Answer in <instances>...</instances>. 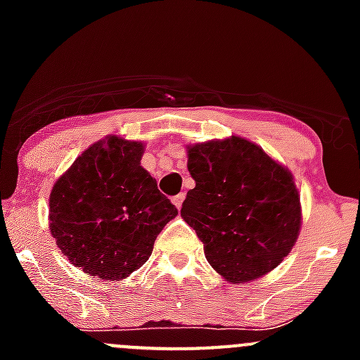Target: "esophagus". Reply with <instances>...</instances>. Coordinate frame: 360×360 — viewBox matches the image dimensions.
Masks as SVG:
<instances>
[{"mask_svg":"<svg viewBox=\"0 0 360 360\" xmlns=\"http://www.w3.org/2000/svg\"><path fill=\"white\" fill-rule=\"evenodd\" d=\"M172 202H174V205L177 207V209H181V205H183V202H184V193L176 195V197L172 198Z\"/></svg>","mask_w":360,"mask_h":360,"instance_id":"34e87169","label":"esophagus"}]
</instances>
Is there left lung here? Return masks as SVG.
<instances>
[{
	"instance_id": "8db88e82",
	"label": "left lung",
	"mask_w": 360,
	"mask_h": 360,
	"mask_svg": "<svg viewBox=\"0 0 360 360\" xmlns=\"http://www.w3.org/2000/svg\"><path fill=\"white\" fill-rule=\"evenodd\" d=\"M195 188L181 209L197 231L210 266L231 284L270 274L301 230L292 172L240 136L190 144Z\"/></svg>"
}]
</instances>
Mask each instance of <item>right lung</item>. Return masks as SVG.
<instances>
[{
    "label": "right lung",
    "instance_id": "right-lung-1",
    "mask_svg": "<svg viewBox=\"0 0 360 360\" xmlns=\"http://www.w3.org/2000/svg\"><path fill=\"white\" fill-rule=\"evenodd\" d=\"M143 141L108 136L53 183L50 233L69 263L101 281H123L153 252L177 209L141 165Z\"/></svg>",
    "mask_w": 360,
    "mask_h": 360
}]
</instances>
